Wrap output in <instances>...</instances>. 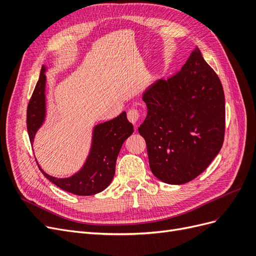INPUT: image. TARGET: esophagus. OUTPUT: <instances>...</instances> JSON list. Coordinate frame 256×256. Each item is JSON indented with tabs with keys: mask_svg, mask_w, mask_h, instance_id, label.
<instances>
[{
	"mask_svg": "<svg viewBox=\"0 0 256 256\" xmlns=\"http://www.w3.org/2000/svg\"><path fill=\"white\" fill-rule=\"evenodd\" d=\"M127 118L129 120V122H131L132 124H136L138 120V118H140V111L136 109V108H131V109L127 113Z\"/></svg>",
	"mask_w": 256,
	"mask_h": 256,
	"instance_id": "obj_1",
	"label": "esophagus"
}]
</instances>
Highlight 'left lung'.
I'll list each match as a JSON object with an SVG mask.
<instances>
[{
  "label": "left lung",
  "instance_id": "obj_1",
  "mask_svg": "<svg viewBox=\"0 0 256 256\" xmlns=\"http://www.w3.org/2000/svg\"><path fill=\"white\" fill-rule=\"evenodd\" d=\"M147 116L138 127L150 166L170 184L191 182L219 154L226 131V99L219 76L196 47L182 69L143 94Z\"/></svg>",
  "mask_w": 256,
  "mask_h": 256
}]
</instances>
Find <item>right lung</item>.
<instances>
[{
    "label": "right lung",
    "mask_w": 256,
    "mask_h": 256,
    "mask_svg": "<svg viewBox=\"0 0 256 256\" xmlns=\"http://www.w3.org/2000/svg\"><path fill=\"white\" fill-rule=\"evenodd\" d=\"M46 70L47 68L42 66L28 106L26 127L32 144L46 118ZM132 132V124L128 122L126 112H122L118 118L94 127L90 150L79 172L67 178H58L48 175L40 164L38 168L51 182L67 192L76 196L97 194L111 184L122 145Z\"/></svg>",
    "instance_id": "right-lung-1"
}]
</instances>
